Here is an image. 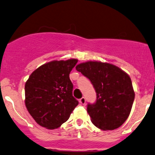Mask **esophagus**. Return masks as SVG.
Wrapping results in <instances>:
<instances>
[{"label":"esophagus","mask_w":155,"mask_h":155,"mask_svg":"<svg viewBox=\"0 0 155 155\" xmlns=\"http://www.w3.org/2000/svg\"><path fill=\"white\" fill-rule=\"evenodd\" d=\"M79 102L81 105H85V104H86V99H85L84 97H82V98L79 100Z\"/></svg>","instance_id":"1"}]
</instances>
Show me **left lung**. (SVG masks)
Masks as SVG:
<instances>
[{
	"label": "left lung",
	"mask_w": 155,
	"mask_h": 155,
	"mask_svg": "<svg viewBox=\"0 0 155 155\" xmlns=\"http://www.w3.org/2000/svg\"><path fill=\"white\" fill-rule=\"evenodd\" d=\"M75 69L91 81L97 101L88 104L87 112L94 124L102 130L117 129L127 119L135 91L130 76L119 67L101 61H87Z\"/></svg>",
	"instance_id": "left-lung-1"
}]
</instances>
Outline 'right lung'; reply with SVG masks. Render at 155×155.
Returning <instances> with one entry per match:
<instances>
[{
  "label": "right lung",
  "mask_w": 155,
  "mask_h": 155,
  "mask_svg": "<svg viewBox=\"0 0 155 155\" xmlns=\"http://www.w3.org/2000/svg\"><path fill=\"white\" fill-rule=\"evenodd\" d=\"M78 59L52 61L35 69L25 85V104L33 119L48 130L68 120L78 101L72 96L69 73Z\"/></svg>",
  "instance_id": "add662e5"
}]
</instances>
